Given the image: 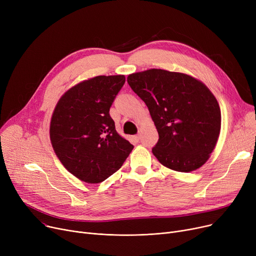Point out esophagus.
Instances as JSON below:
<instances>
[{"instance_id": "34e87169", "label": "esophagus", "mask_w": 256, "mask_h": 256, "mask_svg": "<svg viewBox=\"0 0 256 256\" xmlns=\"http://www.w3.org/2000/svg\"><path fill=\"white\" fill-rule=\"evenodd\" d=\"M134 138H135V140L139 141V140H140V135H139V134H138V135H136V136H134Z\"/></svg>"}]
</instances>
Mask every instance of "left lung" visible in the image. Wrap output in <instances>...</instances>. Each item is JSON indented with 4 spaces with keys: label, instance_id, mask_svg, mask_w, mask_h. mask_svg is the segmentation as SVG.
I'll list each match as a JSON object with an SVG mask.
<instances>
[{
    "label": "left lung",
    "instance_id": "8db88e82",
    "mask_svg": "<svg viewBox=\"0 0 256 256\" xmlns=\"http://www.w3.org/2000/svg\"><path fill=\"white\" fill-rule=\"evenodd\" d=\"M128 83L158 130L152 154L158 162L180 172L202 166L221 130L220 106L210 89L191 76L156 68L132 74Z\"/></svg>",
    "mask_w": 256,
    "mask_h": 256
}]
</instances>
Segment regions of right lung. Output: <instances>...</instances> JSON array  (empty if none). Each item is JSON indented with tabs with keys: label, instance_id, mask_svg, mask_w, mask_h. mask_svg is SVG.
Returning a JSON list of instances; mask_svg holds the SVG:
<instances>
[{
	"label": "right lung",
	"instance_id": "right-lung-1",
	"mask_svg": "<svg viewBox=\"0 0 256 256\" xmlns=\"http://www.w3.org/2000/svg\"><path fill=\"white\" fill-rule=\"evenodd\" d=\"M124 76H98L83 80L59 100L50 138L62 165L78 180L100 184L111 176L134 146L116 132L110 108Z\"/></svg>",
	"mask_w": 256,
	"mask_h": 256
}]
</instances>
